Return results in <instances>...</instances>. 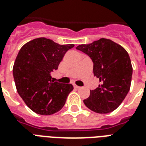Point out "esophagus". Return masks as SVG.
<instances>
[{"mask_svg": "<svg viewBox=\"0 0 146 146\" xmlns=\"http://www.w3.org/2000/svg\"><path fill=\"white\" fill-rule=\"evenodd\" d=\"M74 87L75 88H78H78H80V86H78V85H74Z\"/></svg>", "mask_w": 146, "mask_h": 146, "instance_id": "34e87169", "label": "esophagus"}]
</instances>
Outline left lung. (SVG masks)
Masks as SVG:
<instances>
[{
  "label": "left lung",
  "instance_id": "obj_1",
  "mask_svg": "<svg viewBox=\"0 0 146 146\" xmlns=\"http://www.w3.org/2000/svg\"><path fill=\"white\" fill-rule=\"evenodd\" d=\"M76 48L92 58L94 75L100 82L96 89L90 91L85 105L96 113L113 111L123 102L131 86L132 66L129 54L122 46L106 38Z\"/></svg>",
  "mask_w": 146,
  "mask_h": 146
}]
</instances>
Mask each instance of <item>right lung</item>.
<instances>
[{"label":"right lung","mask_w":146,"mask_h":146,"mask_svg":"<svg viewBox=\"0 0 146 146\" xmlns=\"http://www.w3.org/2000/svg\"><path fill=\"white\" fill-rule=\"evenodd\" d=\"M74 46L38 38L24 44L17 54L13 67L16 88L27 107L35 113L49 115L64 106L74 88L72 84L53 81L51 73L58 69L64 54Z\"/></svg>","instance_id":"obj_1"}]
</instances>
